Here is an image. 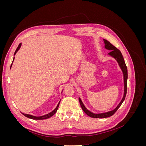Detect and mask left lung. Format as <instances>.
Segmentation results:
<instances>
[{
  "label": "left lung",
  "mask_w": 146,
  "mask_h": 146,
  "mask_svg": "<svg viewBox=\"0 0 146 146\" xmlns=\"http://www.w3.org/2000/svg\"><path fill=\"white\" fill-rule=\"evenodd\" d=\"M104 41L105 42V48L108 50H111L108 54L110 55H111V56L114 57V58L116 60L117 63H119V66H120V68H121V69L122 70V72L123 74V80H124V94H123V97L122 100L121 101V102L119 103V104L117 105V107L115 109L112 110V111H108L107 113H100V114H94V113H92L91 111H90L89 110H88L85 108V106H84L80 98H78L79 102H80V106H81L82 110H83V111L85 112L88 116H89L91 117H94V118H105V117H108L111 116L112 115H113V114L115 113L116 111L118 110V108L121 107V105H122L123 100H125L126 94H127V83L128 74H127V66L125 64L124 59H123V56L121 54V51L119 49H117V48L115 46H113L112 44L110 43L108 41L106 40V39H104Z\"/></svg>",
  "instance_id": "left-lung-1"
}]
</instances>
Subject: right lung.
Instances as JSON below:
<instances>
[{
	"mask_svg": "<svg viewBox=\"0 0 146 146\" xmlns=\"http://www.w3.org/2000/svg\"><path fill=\"white\" fill-rule=\"evenodd\" d=\"M21 43H20L19 44V46H18V47H17L16 50V51H15V55L16 54V52H17V50H18L19 49V48L21 47ZM14 58H15V57H14ZM14 58H13V60H14ZM11 66H12V64H11ZM60 102V101L59 102L58 104L57 105V107H56V108H55L54 110H53V111H52V112H50V113H48V114H46V115H44V116H38V117H36V116H32V115H30V114H24V113H23V115H24V116H25V117H29V118H30V119H35V120H42V119H47V118H49V117H52V116L53 115H54V114L56 112L57 110H58V107H59Z\"/></svg>",
	"mask_w": 146,
	"mask_h": 146,
	"instance_id": "right-lung-1",
	"label": "right lung"
}]
</instances>
